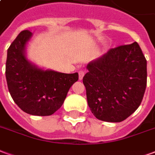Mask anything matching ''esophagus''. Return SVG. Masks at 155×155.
Here are the masks:
<instances>
[{"label":"esophagus","mask_w":155,"mask_h":155,"mask_svg":"<svg viewBox=\"0 0 155 155\" xmlns=\"http://www.w3.org/2000/svg\"><path fill=\"white\" fill-rule=\"evenodd\" d=\"M78 73H79V78H80V80H82L84 75V72L83 71H80Z\"/></svg>","instance_id":"1"}]
</instances>
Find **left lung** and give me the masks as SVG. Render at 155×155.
<instances>
[{
	"label": "left lung",
	"instance_id": "obj_1",
	"mask_svg": "<svg viewBox=\"0 0 155 155\" xmlns=\"http://www.w3.org/2000/svg\"><path fill=\"white\" fill-rule=\"evenodd\" d=\"M86 68L88 105L98 120L121 122L139 108L146 89L147 61L137 42L110 49Z\"/></svg>",
	"mask_w": 155,
	"mask_h": 155
}]
</instances>
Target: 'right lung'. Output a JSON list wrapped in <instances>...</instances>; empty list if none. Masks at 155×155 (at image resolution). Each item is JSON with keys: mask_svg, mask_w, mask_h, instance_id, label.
<instances>
[{"mask_svg": "<svg viewBox=\"0 0 155 155\" xmlns=\"http://www.w3.org/2000/svg\"><path fill=\"white\" fill-rule=\"evenodd\" d=\"M32 35L28 30L23 31L9 47L5 64L7 86L13 101L24 112L51 115L61 107L79 74L44 70L29 61L26 45Z\"/></svg>", "mask_w": 155, "mask_h": 155, "instance_id": "obj_1", "label": "right lung"}]
</instances>
